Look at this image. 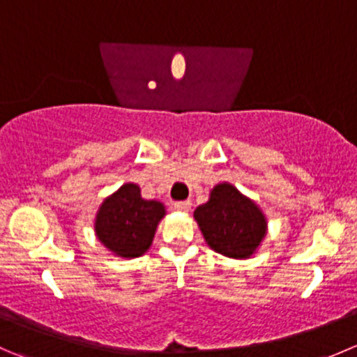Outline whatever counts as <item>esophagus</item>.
<instances>
[{"mask_svg":"<svg viewBox=\"0 0 357 357\" xmlns=\"http://www.w3.org/2000/svg\"><path fill=\"white\" fill-rule=\"evenodd\" d=\"M190 207H192V202L190 200H179L174 202V208L179 212H188Z\"/></svg>","mask_w":357,"mask_h":357,"instance_id":"obj_1","label":"esophagus"}]
</instances>
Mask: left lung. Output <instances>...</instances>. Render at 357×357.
<instances>
[{
  "instance_id": "1",
  "label": "left lung",
  "mask_w": 357,
  "mask_h": 357,
  "mask_svg": "<svg viewBox=\"0 0 357 357\" xmlns=\"http://www.w3.org/2000/svg\"><path fill=\"white\" fill-rule=\"evenodd\" d=\"M193 215L205 242L233 259L252 255L266 235V219L257 205L228 183L215 186L211 200L197 207Z\"/></svg>"
}]
</instances>
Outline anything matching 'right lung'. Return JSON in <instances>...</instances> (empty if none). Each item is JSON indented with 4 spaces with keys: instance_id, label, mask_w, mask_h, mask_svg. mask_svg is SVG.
Listing matches in <instances>:
<instances>
[{
    "instance_id": "add662e5",
    "label": "right lung",
    "mask_w": 357,
    "mask_h": 357,
    "mask_svg": "<svg viewBox=\"0 0 357 357\" xmlns=\"http://www.w3.org/2000/svg\"><path fill=\"white\" fill-rule=\"evenodd\" d=\"M164 214L160 202L143 200L138 186L128 183L102 204L96 214V235L114 254L138 257L152 245Z\"/></svg>"
}]
</instances>
